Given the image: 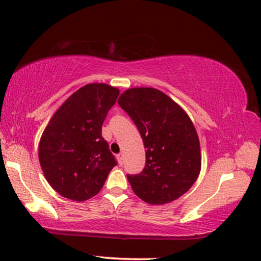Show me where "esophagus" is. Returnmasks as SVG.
<instances>
[{
    "mask_svg": "<svg viewBox=\"0 0 261 261\" xmlns=\"http://www.w3.org/2000/svg\"><path fill=\"white\" fill-rule=\"evenodd\" d=\"M118 160H119V164H123V154H122V153H119V154H118Z\"/></svg>",
    "mask_w": 261,
    "mask_h": 261,
    "instance_id": "34e87169",
    "label": "esophagus"
}]
</instances>
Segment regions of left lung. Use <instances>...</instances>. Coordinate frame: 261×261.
<instances>
[{
	"mask_svg": "<svg viewBox=\"0 0 261 261\" xmlns=\"http://www.w3.org/2000/svg\"><path fill=\"white\" fill-rule=\"evenodd\" d=\"M146 148V164L127 180L136 195L150 204H165L188 192L201 171L197 132L189 116L154 88H130L118 98Z\"/></svg>",
	"mask_w": 261,
	"mask_h": 261,
	"instance_id": "left-lung-1",
	"label": "left lung"
}]
</instances>
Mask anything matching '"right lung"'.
Returning a JSON list of instances; mask_svg holds the SVG:
<instances>
[{"mask_svg":"<svg viewBox=\"0 0 261 261\" xmlns=\"http://www.w3.org/2000/svg\"><path fill=\"white\" fill-rule=\"evenodd\" d=\"M119 90L89 84L56 111L39 142V163L47 182L61 196L86 201L100 192L116 165L102 137V124Z\"/></svg>","mask_w":261,"mask_h":261,"instance_id":"add662e5","label":"right lung"}]
</instances>
